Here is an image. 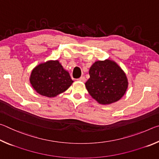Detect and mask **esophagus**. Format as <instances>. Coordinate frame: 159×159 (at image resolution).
Returning <instances> with one entry per match:
<instances>
[{"instance_id":"1","label":"esophagus","mask_w":159,"mask_h":159,"mask_svg":"<svg viewBox=\"0 0 159 159\" xmlns=\"http://www.w3.org/2000/svg\"><path fill=\"white\" fill-rule=\"evenodd\" d=\"M78 80H79V81H81V82H85V78L84 76H81L80 78H79Z\"/></svg>"}]
</instances>
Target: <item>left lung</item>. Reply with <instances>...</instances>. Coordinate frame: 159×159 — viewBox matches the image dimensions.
<instances>
[{
    "instance_id": "left-lung-1",
    "label": "left lung",
    "mask_w": 159,
    "mask_h": 159,
    "mask_svg": "<svg viewBox=\"0 0 159 159\" xmlns=\"http://www.w3.org/2000/svg\"><path fill=\"white\" fill-rule=\"evenodd\" d=\"M85 87L99 104H110L119 100L127 90L128 82L122 69L114 61H97L89 70Z\"/></svg>"
}]
</instances>
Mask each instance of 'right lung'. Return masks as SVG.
Here are the masks:
<instances>
[{"label": "right lung", "mask_w": 159, "mask_h": 159, "mask_svg": "<svg viewBox=\"0 0 159 159\" xmlns=\"http://www.w3.org/2000/svg\"><path fill=\"white\" fill-rule=\"evenodd\" d=\"M74 81L69 72L58 60L41 63L32 70L30 83L34 89L43 96L54 98L64 93Z\"/></svg>", "instance_id": "right-lung-1"}]
</instances>
